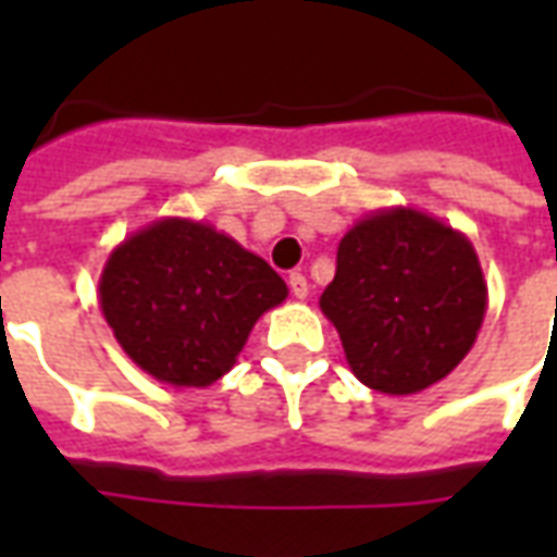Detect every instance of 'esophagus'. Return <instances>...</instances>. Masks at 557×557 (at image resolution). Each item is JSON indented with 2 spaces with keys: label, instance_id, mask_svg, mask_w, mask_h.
Segmentation results:
<instances>
[{
  "label": "esophagus",
  "instance_id": "34e87169",
  "mask_svg": "<svg viewBox=\"0 0 557 557\" xmlns=\"http://www.w3.org/2000/svg\"><path fill=\"white\" fill-rule=\"evenodd\" d=\"M289 289H292V295L298 298V301H304V298L310 295V283H307V277H304V274H298V271H295V274H289Z\"/></svg>",
  "mask_w": 557,
  "mask_h": 557
}]
</instances>
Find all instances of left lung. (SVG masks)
I'll use <instances>...</instances> for the list:
<instances>
[{"instance_id": "1", "label": "left lung", "mask_w": 557, "mask_h": 557, "mask_svg": "<svg viewBox=\"0 0 557 557\" xmlns=\"http://www.w3.org/2000/svg\"><path fill=\"white\" fill-rule=\"evenodd\" d=\"M319 307L358 382L406 397L442 382L471 351L486 280L462 232L418 208H379L343 235Z\"/></svg>"}]
</instances>
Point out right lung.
Returning <instances> with one entry per match:
<instances>
[{"label":"right lung","mask_w":557,"mask_h":557,"mask_svg":"<svg viewBox=\"0 0 557 557\" xmlns=\"http://www.w3.org/2000/svg\"><path fill=\"white\" fill-rule=\"evenodd\" d=\"M286 295L262 256L187 218H160L134 232L98 280L119 346L172 387H208L230 373L259 315Z\"/></svg>","instance_id":"obj_1"}]
</instances>
